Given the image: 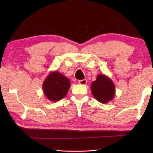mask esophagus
Listing matches in <instances>:
<instances>
[{"label":"esophagus","mask_w":153,"mask_h":153,"mask_svg":"<svg viewBox=\"0 0 153 153\" xmlns=\"http://www.w3.org/2000/svg\"><path fill=\"white\" fill-rule=\"evenodd\" d=\"M79 83L81 85H85L87 83V80L86 79H83V80L79 81Z\"/></svg>","instance_id":"obj_1"}]
</instances>
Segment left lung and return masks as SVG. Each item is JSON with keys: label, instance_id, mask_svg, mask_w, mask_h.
I'll return each mask as SVG.
<instances>
[{"label": "left lung", "instance_id": "1", "mask_svg": "<svg viewBox=\"0 0 153 153\" xmlns=\"http://www.w3.org/2000/svg\"><path fill=\"white\" fill-rule=\"evenodd\" d=\"M91 89L94 97L102 104L111 101L116 95L114 82L105 74L97 75L96 80L91 83Z\"/></svg>", "mask_w": 153, "mask_h": 153}]
</instances>
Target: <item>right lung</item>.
Here are the masks:
<instances>
[{
  "label": "right lung",
  "mask_w": 153,
  "mask_h": 153,
  "mask_svg": "<svg viewBox=\"0 0 153 153\" xmlns=\"http://www.w3.org/2000/svg\"><path fill=\"white\" fill-rule=\"evenodd\" d=\"M70 87V79L57 70L50 72L42 83L44 95L53 102L65 97Z\"/></svg>",
  "instance_id": "add662e5"
}]
</instances>
